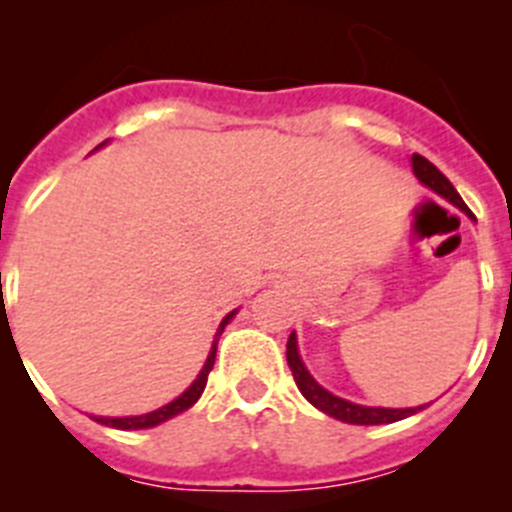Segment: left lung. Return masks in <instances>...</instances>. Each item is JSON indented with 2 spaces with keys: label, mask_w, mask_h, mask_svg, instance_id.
Segmentation results:
<instances>
[{
  "label": "left lung",
  "mask_w": 512,
  "mask_h": 512,
  "mask_svg": "<svg viewBox=\"0 0 512 512\" xmlns=\"http://www.w3.org/2000/svg\"><path fill=\"white\" fill-rule=\"evenodd\" d=\"M413 171L420 182L425 184V187H431L433 192H438L441 197H446L449 202H454L459 210H464L469 217H472V210L464 205V200L459 197V192L454 189V184H451L449 179H446V176H443L441 171L431 164V161H428V158L420 156V153H413ZM287 364H289V369H292V377H295L297 387H300V392L305 395V400L312 402L315 408L323 410V413L330 415V418L343 420V423H354V425L395 423V420L408 418V415H415L418 410H423V405H420V408H405V410L366 408V405H356V402H348V400H343V397L330 395L328 390H323V387H320V384L310 377V372H307L305 364H302L300 354H297L295 333H292L287 341Z\"/></svg>",
  "instance_id": "8db88e82"
}]
</instances>
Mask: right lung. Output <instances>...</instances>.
<instances>
[{
    "label": "right lung",
    "instance_id": "obj_1",
    "mask_svg": "<svg viewBox=\"0 0 512 512\" xmlns=\"http://www.w3.org/2000/svg\"><path fill=\"white\" fill-rule=\"evenodd\" d=\"M235 315V310L230 312V315H225V320L220 323V330H217L215 341H212V348H210V356H207L205 366H202V372L197 374V379H194L192 384H189L187 390L182 392V395L176 397L174 402H169V405H164V408L153 410V413H146V415H130V418H94L97 423L102 425H110V428H120V431H138V428H153V425L164 423V420L174 418V415L184 413V410H189L194 405V402L200 400V395L205 392V384H207V377H210L212 372V364H215V351H217V338H220V333L225 330V325L230 323V318Z\"/></svg>",
    "mask_w": 512,
    "mask_h": 512
}]
</instances>
